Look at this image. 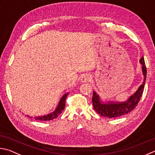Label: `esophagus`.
I'll return each instance as SVG.
<instances>
[{
	"mask_svg": "<svg viewBox=\"0 0 155 155\" xmlns=\"http://www.w3.org/2000/svg\"><path fill=\"white\" fill-rule=\"evenodd\" d=\"M81 80L82 82H83V83H84V82H88V81H90L91 80V77L89 74H83V76L81 77Z\"/></svg>",
	"mask_w": 155,
	"mask_h": 155,
	"instance_id": "1",
	"label": "esophagus"
}]
</instances>
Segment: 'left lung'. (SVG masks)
I'll list each match as a JSON object with an SVG mask.
<instances>
[{
	"label": "left lung",
	"mask_w": 155,
	"mask_h": 155,
	"mask_svg": "<svg viewBox=\"0 0 155 155\" xmlns=\"http://www.w3.org/2000/svg\"><path fill=\"white\" fill-rule=\"evenodd\" d=\"M140 62L142 65V72H143L144 77V82L140 87L138 88L137 91L132 96L130 97L127 101L124 103H117V104H114L112 102H109L107 104H101L99 100V95L93 91L92 97L93 108L100 116L109 118L117 117L127 114L131 111L134 110L136 106L138 105V102L140 101L144 91L145 81H146L147 78V67L143 56L140 58Z\"/></svg>",
	"instance_id": "1"
}]
</instances>
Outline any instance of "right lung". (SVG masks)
<instances>
[{
	"label": "right lung",
	"mask_w": 155,
	"mask_h": 155,
	"mask_svg": "<svg viewBox=\"0 0 155 155\" xmlns=\"http://www.w3.org/2000/svg\"><path fill=\"white\" fill-rule=\"evenodd\" d=\"M67 95L68 94H65V95L62 97V99H60V101L59 103L58 106V107L56 108L55 111L50 114L46 115V116H44L41 117H40V116L35 117V119L36 120H41V121H50V120H52L54 119H55V118L58 117V116L63 111V110H64L66 99V97H67Z\"/></svg>",
	"instance_id": "1"
}]
</instances>
